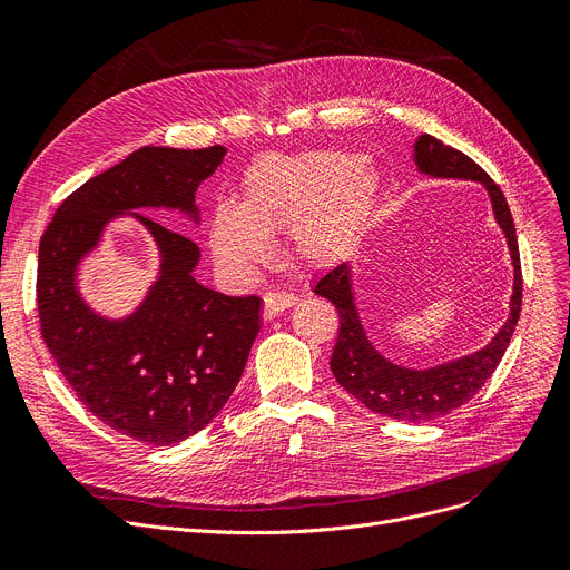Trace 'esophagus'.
I'll list each match as a JSON object with an SVG mask.
<instances>
[{"label":"esophagus","instance_id":"34e87169","mask_svg":"<svg viewBox=\"0 0 570 570\" xmlns=\"http://www.w3.org/2000/svg\"><path fill=\"white\" fill-rule=\"evenodd\" d=\"M263 303H265V305H263V318L269 321V318H275L277 314H282L284 309L293 307L295 295H291V293H286V291H273V293L265 295Z\"/></svg>","mask_w":570,"mask_h":570}]
</instances>
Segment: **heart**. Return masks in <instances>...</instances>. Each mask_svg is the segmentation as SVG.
I'll return each mask as SVG.
<instances>
[{"label": "heart", "instance_id": "obj_1", "mask_svg": "<svg viewBox=\"0 0 570 570\" xmlns=\"http://www.w3.org/2000/svg\"><path fill=\"white\" fill-rule=\"evenodd\" d=\"M379 194V168L344 153L263 157L247 168L239 203L215 205L209 247L233 273H247L269 256L267 237L288 228L297 258L335 263L363 235Z\"/></svg>", "mask_w": 570, "mask_h": 570}]
</instances>
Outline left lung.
Listing matches in <instances>:
<instances>
[{
    "mask_svg": "<svg viewBox=\"0 0 570 570\" xmlns=\"http://www.w3.org/2000/svg\"><path fill=\"white\" fill-rule=\"evenodd\" d=\"M413 164L417 173L428 177L481 183L490 196L494 219L505 235L508 252H511L513 261V295L511 303H508V318L492 342L458 357V361L441 363L436 367H404L387 361L367 337L355 307L351 263H342L333 267L331 273L318 277L314 293L327 297L340 312V335L331 357V370L337 383L374 413L406 423H425L466 404L501 363L522 309V269L511 209H508L501 189L481 166L462 155L460 149L443 145L430 134H423L415 140Z\"/></svg>",
    "mask_w": 570,
    "mask_h": 570,
    "instance_id": "8db88e82",
    "label": "left lung"
}]
</instances>
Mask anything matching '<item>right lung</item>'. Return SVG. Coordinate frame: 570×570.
<instances>
[{
	"label": "right lung",
	"instance_id": "right-lung-1",
	"mask_svg": "<svg viewBox=\"0 0 570 570\" xmlns=\"http://www.w3.org/2000/svg\"><path fill=\"white\" fill-rule=\"evenodd\" d=\"M224 157L222 145L140 147L59 205L39 245L37 303L50 355L89 413L142 443L173 445L213 423L261 331V297L196 282L198 245L142 215L175 209L198 226L196 191ZM125 216L156 239L160 273L134 313L112 320L83 301L77 275Z\"/></svg>",
	"mask_w": 570,
	"mask_h": 570
}]
</instances>
